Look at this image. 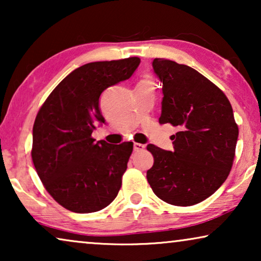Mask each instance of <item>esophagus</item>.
Instances as JSON below:
<instances>
[{
	"mask_svg": "<svg viewBox=\"0 0 261 261\" xmlns=\"http://www.w3.org/2000/svg\"><path fill=\"white\" fill-rule=\"evenodd\" d=\"M133 147H134V151L135 152H141V151H144V149H145V145L138 144V142H135Z\"/></svg>",
	"mask_w": 261,
	"mask_h": 261,
	"instance_id": "1",
	"label": "esophagus"
}]
</instances>
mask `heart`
I'll list each match as a JSON object with an SVG mask.
<instances>
[{"instance_id":"obj_1","label":"heart","mask_w":261,"mask_h":261,"mask_svg":"<svg viewBox=\"0 0 261 261\" xmlns=\"http://www.w3.org/2000/svg\"><path fill=\"white\" fill-rule=\"evenodd\" d=\"M145 84H151V82H149V80H147V78H144V80L139 82L138 85H145Z\"/></svg>"}]
</instances>
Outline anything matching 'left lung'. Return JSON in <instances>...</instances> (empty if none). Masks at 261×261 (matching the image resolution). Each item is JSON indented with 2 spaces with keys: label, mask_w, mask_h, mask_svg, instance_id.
I'll return each mask as SVG.
<instances>
[{
  "label": "left lung",
  "mask_w": 261,
  "mask_h": 261,
  "mask_svg": "<svg viewBox=\"0 0 261 261\" xmlns=\"http://www.w3.org/2000/svg\"><path fill=\"white\" fill-rule=\"evenodd\" d=\"M153 69L163 82L159 123L179 132L173 152L147 145L154 158L147 180L169 204H197L224 183L233 166L239 135L233 108L219 87L190 66L155 58Z\"/></svg>",
  "instance_id": "8db88e82"
}]
</instances>
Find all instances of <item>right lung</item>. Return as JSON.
Listing matches in <instances>:
<instances>
[{
	"label": "right lung",
	"mask_w": 261,
	"mask_h": 261,
	"mask_svg": "<svg viewBox=\"0 0 261 261\" xmlns=\"http://www.w3.org/2000/svg\"><path fill=\"white\" fill-rule=\"evenodd\" d=\"M139 64L138 57L85 64L67 74L39 109L32 160L48 194L70 212H98L119 194L133 142H95L91 134L97 122L105 123L99 96L128 80Z\"/></svg>",
	"instance_id": "right-lung-1"
}]
</instances>
